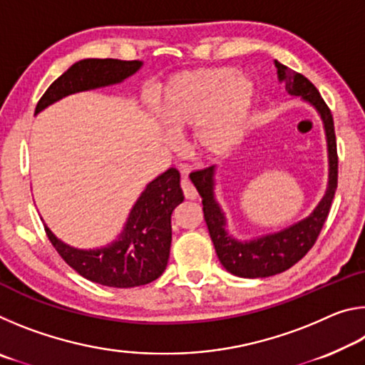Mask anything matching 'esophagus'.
<instances>
[{"label": "esophagus", "mask_w": 365, "mask_h": 365, "mask_svg": "<svg viewBox=\"0 0 365 365\" xmlns=\"http://www.w3.org/2000/svg\"><path fill=\"white\" fill-rule=\"evenodd\" d=\"M180 187H182V191H183V196L187 197V200H196V196H197L196 190H195V187H193V185H191V182L188 180L187 177H183L182 180H180Z\"/></svg>", "instance_id": "obj_1"}]
</instances>
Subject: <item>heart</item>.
Returning <instances> with one entry per match:
<instances>
[{"instance_id":"1","label":"heart","mask_w":365,"mask_h":365,"mask_svg":"<svg viewBox=\"0 0 365 365\" xmlns=\"http://www.w3.org/2000/svg\"><path fill=\"white\" fill-rule=\"evenodd\" d=\"M255 95V82L230 67L180 72L160 91V114L174 132L197 125V148L219 158L243 137Z\"/></svg>"}]
</instances>
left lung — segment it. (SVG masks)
<instances>
[{
	"label": "left lung",
	"instance_id": "obj_1",
	"mask_svg": "<svg viewBox=\"0 0 365 365\" xmlns=\"http://www.w3.org/2000/svg\"><path fill=\"white\" fill-rule=\"evenodd\" d=\"M275 67L279 80L285 83L288 93L301 96L304 101L311 103L320 114L325 128L327 148H329V185H327L322 201L306 219L277 233L264 235V237L250 240V242H240L227 232L225 214L219 202L215 201V165L191 172L190 178L202 197V212H205L207 230L211 235L219 261L230 274L243 277V279H264V277L282 274L304 257L307 251L317 242L319 233L322 230L327 217H329L338 185L335 125H333V117L329 106L320 96L319 90L304 76L288 69L279 61H275Z\"/></svg>",
	"mask_w": 365,
	"mask_h": 365
}]
</instances>
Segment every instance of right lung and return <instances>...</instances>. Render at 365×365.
<instances>
[{"label": "right lung", "instance_id": "obj_1", "mask_svg": "<svg viewBox=\"0 0 365 365\" xmlns=\"http://www.w3.org/2000/svg\"><path fill=\"white\" fill-rule=\"evenodd\" d=\"M141 61L82 59L54 80L40 98L35 114L78 91L120 83L133 76ZM183 201L180 174L170 168L146 185L135 202L119 238L98 250L66 245L45 225L59 256L83 279L104 287L132 288L159 279L168 267L172 242L170 215Z\"/></svg>", "mask_w": 365, "mask_h": 365}]
</instances>
